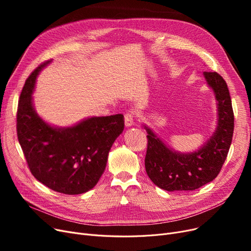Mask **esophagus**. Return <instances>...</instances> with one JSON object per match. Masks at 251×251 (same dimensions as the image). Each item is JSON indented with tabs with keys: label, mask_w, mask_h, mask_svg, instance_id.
Segmentation results:
<instances>
[{
	"label": "esophagus",
	"mask_w": 251,
	"mask_h": 251,
	"mask_svg": "<svg viewBox=\"0 0 251 251\" xmlns=\"http://www.w3.org/2000/svg\"><path fill=\"white\" fill-rule=\"evenodd\" d=\"M124 120H125V126L126 127H131L134 124V119H133V114L127 113L124 116Z\"/></svg>",
	"instance_id": "esophagus-1"
}]
</instances>
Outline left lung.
<instances>
[{"label": "left lung", "mask_w": 251, "mask_h": 251, "mask_svg": "<svg viewBox=\"0 0 251 251\" xmlns=\"http://www.w3.org/2000/svg\"><path fill=\"white\" fill-rule=\"evenodd\" d=\"M207 86L217 101L216 129L199 150L180 152L169 146L143 124L148 133L146 170L148 176L167 191H189L212 182L227 157L234 131V114L226 81L217 72H203Z\"/></svg>", "instance_id": "obj_1"}]
</instances>
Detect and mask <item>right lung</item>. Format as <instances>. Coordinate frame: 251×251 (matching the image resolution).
<instances>
[{
  "label": "right lung",
  "mask_w": 251,
  "mask_h": 251,
  "mask_svg": "<svg viewBox=\"0 0 251 251\" xmlns=\"http://www.w3.org/2000/svg\"><path fill=\"white\" fill-rule=\"evenodd\" d=\"M51 60L30 74L21 91L17 136L31 174L50 189L69 195L94 188L113 143L124 130V116L90 117L68 127L46 122L33 104L36 77Z\"/></svg>",
  "instance_id": "obj_1"
}]
</instances>
